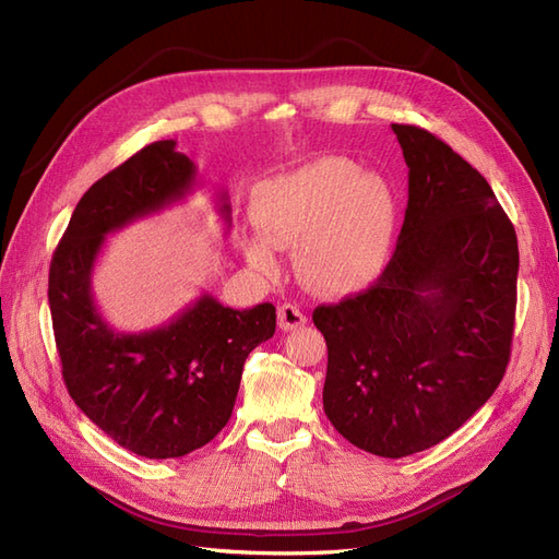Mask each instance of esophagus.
Instances as JSON below:
<instances>
[{
	"label": "esophagus",
	"mask_w": 559,
	"mask_h": 559,
	"mask_svg": "<svg viewBox=\"0 0 559 559\" xmlns=\"http://www.w3.org/2000/svg\"><path fill=\"white\" fill-rule=\"evenodd\" d=\"M306 314H302L292 302H284V306L277 308V326L282 331H296L300 326H306Z\"/></svg>",
	"instance_id": "esophagus-1"
}]
</instances>
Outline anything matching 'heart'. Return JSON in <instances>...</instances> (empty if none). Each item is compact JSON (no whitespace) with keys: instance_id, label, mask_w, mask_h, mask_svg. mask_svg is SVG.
<instances>
[{"instance_id":"1","label":"heart","mask_w":559,"mask_h":559,"mask_svg":"<svg viewBox=\"0 0 559 559\" xmlns=\"http://www.w3.org/2000/svg\"><path fill=\"white\" fill-rule=\"evenodd\" d=\"M253 218L261 233L242 240L253 267L275 273V247L296 249L294 270L308 289L345 296L380 273L394 245L399 212L384 177L331 156L261 183L253 193Z\"/></svg>"}]
</instances>
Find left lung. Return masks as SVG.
<instances>
[{
    "label": "left lung",
    "instance_id": "obj_1",
    "mask_svg": "<svg viewBox=\"0 0 559 559\" xmlns=\"http://www.w3.org/2000/svg\"><path fill=\"white\" fill-rule=\"evenodd\" d=\"M408 207L368 292L312 312L329 366L324 413L370 454L445 441L495 394L511 359L518 238L487 179L417 126L392 123Z\"/></svg>",
    "mask_w": 559,
    "mask_h": 559
}]
</instances>
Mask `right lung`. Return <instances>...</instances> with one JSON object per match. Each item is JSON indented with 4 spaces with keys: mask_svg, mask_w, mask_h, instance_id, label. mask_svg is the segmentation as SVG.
<instances>
[{
    "mask_svg": "<svg viewBox=\"0 0 559 559\" xmlns=\"http://www.w3.org/2000/svg\"><path fill=\"white\" fill-rule=\"evenodd\" d=\"M195 165L175 140L144 146L83 193L48 270L62 380L86 417L121 448L173 460L226 427L242 368L273 337V302L233 310L202 294L167 324L121 333L99 314L91 277L109 233L186 198ZM218 212L230 224L228 195Z\"/></svg>",
    "mask_w": 559,
    "mask_h": 559,
    "instance_id": "add662e5",
    "label": "right lung"
}]
</instances>
